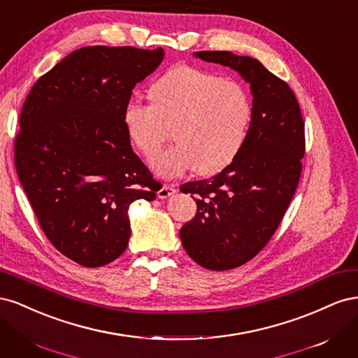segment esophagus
<instances>
[{"label":"esophagus","instance_id":"34e87169","mask_svg":"<svg viewBox=\"0 0 358 358\" xmlns=\"http://www.w3.org/2000/svg\"><path fill=\"white\" fill-rule=\"evenodd\" d=\"M173 194H176V188L171 187V185H162L158 191V199L164 200V199H169L170 196H173Z\"/></svg>","mask_w":358,"mask_h":358}]
</instances>
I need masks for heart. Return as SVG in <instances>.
<instances>
[{"mask_svg":"<svg viewBox=\"0 0 358 358\" xmlns=\"http://www.w3.org/2000/svg\"><path fill=\"white\" fill-rule=\"evenodd\" d=\"M152 104L128 101L122 122L133 145L154 155L176 128V148L157 154L150 167L161 178L196 170L209 176L229 167L245 143L254 107L245 86L189 66L167 70L149 88Z\"/></svg>","mask_w":358,"mask_h":358,"instance_id":"b5f03b06","label":"heart"}]
</instances>
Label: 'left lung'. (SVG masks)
Here are the masks:
<instances>
[{
  "mask_svg": "<svg viewBox=\"0 0 358 358\" xmlns=\"http://www.w3.org/2000/svg\"><path fill=\"white\" fill-rule=\"evenodd\" d=\"M194 57L230 67L249 83L254 115L245 143L212 179L187 182L197 213L180 229L187 254L209 270L252 259L276 231L294 196L305 155V122L294 92L251 57L203 50Z\"/></svg>",
  "mask_w": 358,
  "mask_h": 358,
  "instance_id": "obj_1",
  "label": "left lung"
}]
</instances>
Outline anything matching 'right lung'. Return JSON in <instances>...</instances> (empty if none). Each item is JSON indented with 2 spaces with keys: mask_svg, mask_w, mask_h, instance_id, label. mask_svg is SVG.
Returning a JSON list of instances; mask_svg holds the SVG:
<instances>
[{
  "mask_svg": "<svg viewBox=\"0 0 358 358\" xmlns=\"http://www.w3.org/2000/svg\"><path fill=\"white\" fill-rule=\"evenodd\" d=\"M162 59L161 48L78 49L41 76L20 112L19 180L50 243L80 266L124 254L129 206L157 197L159 183L133 152L122 112Z\"/></svg>",
  "mask_w": 358,
  "mask_h": 358,
  "instance_id": "right-lung-1",
  "label": "right lung"
}]
</instances>
